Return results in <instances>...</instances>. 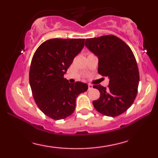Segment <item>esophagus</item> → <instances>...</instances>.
<instances>
[{
	"label": "esophagus",
	"instance_id": "34e87169",
	"mask_svg": "<svg viewBox=\"0 0 158 158\" xmlns=\"http://www.w3.org/2000/svg\"><path fill=\"white\" fill-rule=\"evenodd\" d=\"M92 88H93V85H88V90H90V89H92Z\"/></svg>",
	"mask_w": 158,
	"mask_h": 158
}]
</instances>
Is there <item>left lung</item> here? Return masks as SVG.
Returning <instances> with one entry per match:
<instances>
[{
  "mask_svg": "<svg viewBox=\"0 0 158 158\" xmlns=\"http://www.w3.org/2000/svg\"><path fill=\"white\" fill-rule=\"evenodd\" d=\"M85 46L98 57V73L109 79L108 88L94 85L100 97L93 102L99 113L117 117L131 107L137 94L139 77L137 61L131 48L113 35L85 41Z\"/></svg>",
  "mask_w": 158,
  "mask_h": 158,
  "instance_id": "left-lung-1",
  "label": "left lung"
}]
</instances>
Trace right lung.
Returning a JSON list of instances; mask_svg holds the SVG:
<instances>
[{
  "label": "right lung",
  "instance_id": "obj_1",
  "mask_svg": "<svg viewBox=\"0 0 158 158\" xmlns=\"http://www.w3.org/2000/svg\"><path fill=\"white\" fill-rule=\"evenodd\" d=\"M85 39H52L38 48L30 69V85L39 109L59 120L73 113L76 99L87 91L86 83L71 84L64 75L85 46Z\"/></svg>",
  "mask_w": 158,
  "mask_h": 158
}]
</instances>
